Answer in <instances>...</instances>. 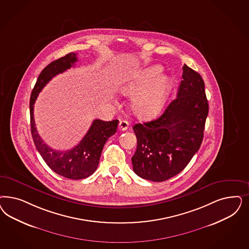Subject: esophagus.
<instances>
[{
	"mask_svg": "<svg viewBox=\"0 0 249 249\" xmlns=\"http://www.w3.org/2000/svg\"><path fill=\"white\" fill-rule=\"evenodd\" d=\"M129 123L127 121L121 120L119 123V129L121 131H125L128 129Z\"/></svg>",
	"mask_w": 249,
	"mask_h": 249,
	"instance_id": "esophagus-1",
	"label": "esophagus"
}]
</instances>
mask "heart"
<instances>
[{"label": "heart", "mask_w": 249, "mask_h": 249, "mask_svg": "<svg viewBox=\"0 0 249 249\" xmlns=\"http://www.w3.org/2000/svg\"><path fill=\"white\" fill-rule=\"evenodd\" d=\"M160 66H151L135 78L122 85L121 92L134 95L132 110L141 119H152L163 110L171 89V80L166 75H160Z\"/></svg>", "instance_id": "obj_1"}]
</instances>
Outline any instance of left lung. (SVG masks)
I'll return each mask as SVG.
<instances>
[{
    "mask_svg": "<svg viewBox=\"0 0 249 249\" xmlns=\"http://www.w3.org/2000/svg\"><path fill=\"white\" fill-rule=\"evenodd\" d=\"M175 100L160 117L137 124V151L132 157L135 173L160 182L185 169L201 146L209 105L201 75L183 66Z\"/></svg>",
    "mask_w": 249,
    "mask_h": 249,
    "instance_id": "1",
    "label": "left lung"
}]
</instances>
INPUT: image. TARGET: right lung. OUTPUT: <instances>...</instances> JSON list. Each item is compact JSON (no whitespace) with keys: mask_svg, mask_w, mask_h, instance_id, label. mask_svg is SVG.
Returning a JSON list of instances; mask_svg holds the SVG:
<instances>
[{"mask_svg":"<svg viewBox=\"0 0 249 249\" xmlns=\"http://www.w3.org/2000/svg\"><path fill=\"white\" fill-rule=\"evenodd\" d=\"M78 61L77 54L69 53L48 64L38 76L30 97V123L33 140L42 159L56 174L71 179H81L90 176L99 165L101 154L107 139L116 133L118 120L93 121L85 137L79 144L67 151H56L49 147L37 133L34 119V105L49 80L64 72Z\"/></svg>","mask_w":249,"mask_h":249,"instance_id":"1","label":"right lung"}]
</instances>
